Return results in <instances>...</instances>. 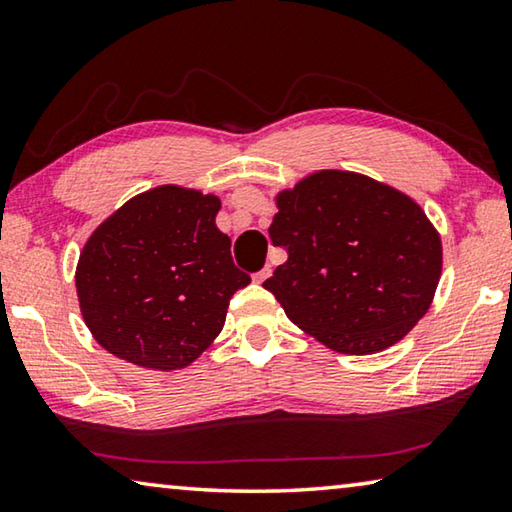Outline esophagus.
I'll return each instance as SVG.
<instances>
[{"mask_svg":"<svg viewBox=\"0 0 512 512\" xmlns=\"http://www.w3.org/2000/svg\"><path fill=\"white\" fill-rule=\"evenodd\" d=\"M271 273H273V268L266 264V266L262 268V271H257V273L253 275V280H255L257 284H262V282H266V280H268V277H271Z\"/></svg>","mask_w":512,"mask_h":512,"instance_id":"1","label":"esophagus"}]
</instances>
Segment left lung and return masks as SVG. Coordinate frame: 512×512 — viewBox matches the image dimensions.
Listing matches in <instances>:
<instances>
[{"instance_id": "obj_1", "label": "left lung", "mask_w": 512, "mask_h": 512, "mask_svg": "<svg viewBox=\"0 0 512 512\" xmlns=\"http://www.w3.org/2000/svg\"><path fill=\"white\" fill-rule=\"evenodd\" d=\"M275 203L268 235L289 259L264 289L302 332L336 352L375 354L427 314L443 244L413 198L361 173L325 169Z\"/></svg>"}]
</instances>
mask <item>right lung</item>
<instances>
[{
  "instance_id": "right-lung-1",
  "label": "right lung",
  "mask_w": 512,
  "mask_h": 512,
  "mask_svg": "<svg viewBox=\"0 0 512 512\" xmlns=\"http://www.w3.org/2000/svg\"><path fill=\"white\" fill-rule=\"evenodd\" d=\"M214 194L162 185L137 194L92 232L76 266L85 325L110 354L178 370L210 348L230 298L250 284L216 228Z\"/></svg>"
}]
</instances>
